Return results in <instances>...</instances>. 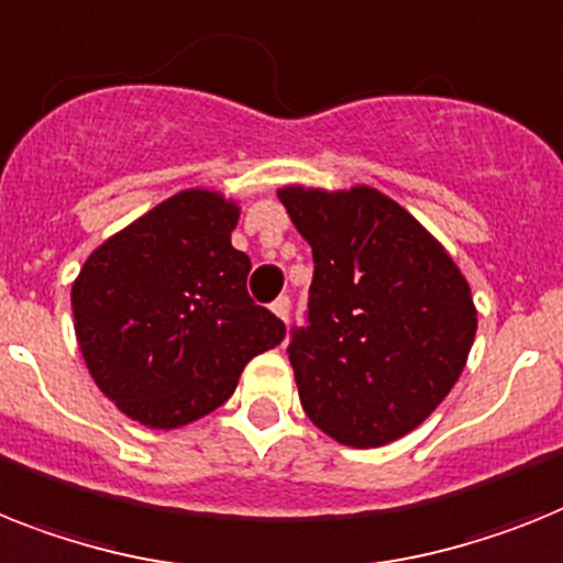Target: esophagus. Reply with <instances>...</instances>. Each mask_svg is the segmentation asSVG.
<instances>
[{
	"label": "esophagus",
	"mask_w": 563,
	"mask_h": 563,
	"mask_svg": "<svg viewBox=\"0 0 563 563\" xmlns=\"http://www.w3.org/2000/svg\"><path fill=\"white\" fill-rule=\"evenodd\" d=\"M272 311L277 314V318L283 320V323H289V311H291V303H289V297H277L272 303Z\"/></svg>",
	"instance_id": "obj_1"
}]
</instances>
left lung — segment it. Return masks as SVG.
Wrapping results in <instances>:
<instances>
[{
  "label": "left lung",
  "mask_w": 563,
  "mask_h": 563,
  "mask_svg": "<svg viewBox=\"0 0 563 563\" xmlns=\"http://www.w3.org/2000/svg\"><path fill=\"white\" fill-rule=\"evenodd\" d=\"M314 254L309 325L289 361L303 412L352 450L418 429L457 384L478 332L470 283L409 211L372 186H283Z\"/></svg>",
  "instance_id": "1"
}]
</instances>
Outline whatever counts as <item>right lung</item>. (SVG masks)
Listing matches in <instances>:
<instances>
[{"instance_id":"right-lung-1","label":"right lung","mask_w":563,"mask_h":563,"mask_svg":"<svg viewBox=\"0 0 563 563\" xmlns=\"http://www.w3.org/2000/svg\"><path fill=\"white\" fill-rule=\"evenodd\" d=\"M240 202L186 188L99 243L70 286L79 352L99 391L148 429L206 418L286 325L245 291L231 245Z\"/></svg>"}]
</instances>
